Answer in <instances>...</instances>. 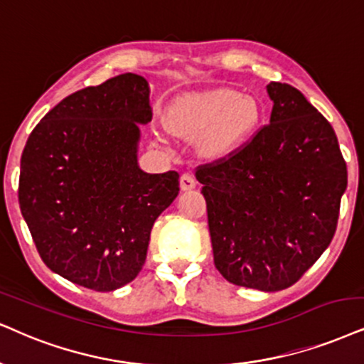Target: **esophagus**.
<instances>
[{"label": "esophagus", "instance_id": "1", "mask_svg": "<svg viewBox=\"0 0 364 364\" xmlns=\"http://www.w3.org/2000/svg\"><path fill=\"white\" fill-rule=\"evenodd\" d=\"M181 189L182 191H192L196 189V178L191 173L181 175Z\"/></svg>", "mask_w": 364, "mask_h": 364}]
</instances>
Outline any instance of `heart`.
Returning a JSON list of instances; mask_svg holds the SVG:
<instances>
[{
	"mask_svg": "<svg viewBox=\"0 0 364 364\" xmlns=\"http://www.w3.org/2000/svg\"><path fill=\"white\" fill-rule=\"evenodd\" d=\"M262 107L251 96H241L231 89L205 92L178 102L170 109L167 124L182 138L205 134L204 150L209 155L230 154L257 132Z\"/></svg>",
	"mask_w": 364,
	"mask_h": 364,
	"instance_id": "heart-1",
	"label": "heart"
}]
</instances>
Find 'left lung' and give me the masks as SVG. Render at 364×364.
I'll return each mask as SVG.
<instances>
[{
    "label": "left lung",
    "mask_w": 364,
    "mask_h": 364,
    "mask_svg": "<svg viewBox=\"0 0 364 364\" xmlns=\"http://www.w3.org/2000/svg\"><path fill=\"white\" fill-rule=\"evenodd\" d=\"M270 123L199 165L214 264L231 284L277 291L333 241L348 168L333 127L299 89L272 82Z\"/></svg>",
    "instance_id": "obj_1"
}]
</instances>
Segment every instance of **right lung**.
Segmentation results:
<instances>
[{"instance_id":"right-lung-1","label":"right lung","mask_w":364,"mask_h":364,"mask_svg":"<svg viewBox=\"0 0 364 364\" xmlns=\"http://www.w3.org/2000/svg\"><path fill=\"white\" fill-rule=\"evenodd\" d=\"M148 82L121 74L70 94L30 133L18 203L43 263L73 284L111 291L146 259L155 219L178 173L138 167V124L151 121Z\"/></svg>"}]
</instances>
